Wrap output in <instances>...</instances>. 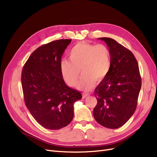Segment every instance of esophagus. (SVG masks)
Listing matches in <instances>:
<instances>
[{
  "label": "esophagus",
  "instance_id": "esophagus-1",
  "mask_svg": "<svg viewBox=\"0 0 157 157\" xmlns=\"http://www.w3.org/2000/svg\"><path fill=\"white\" fill-rule=\"evenodd\" d=\"M89 95H90V94H88V93H82V98H85L88 97Z\"/></svg>",
  "mask_w": 157,
  "mask_h": 157
}]
</instances>
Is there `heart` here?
I'll list each match as a JSON object with an SVG mask.
<instances>
[{
	"label": "heart",
	"mask_w": 157,
	"mask_h": 157,
	"mask_svg": "<svg viewBox=\"0 0 157 157\" xmlns=\"http://www.w3.org/2000/svg\"><path fill=\"white\" fill-rule=\"evenodd\" d=\"M69 60L60 62V71L65 82L71 87L77 84L80 70L83 73L78 87L90 90L97 82L102 81L109 72L111 66V54L104 44L94 45L79 42L69 53Z\"/></svg>",
	"instance_id": "heart-1"
}]
</instances>
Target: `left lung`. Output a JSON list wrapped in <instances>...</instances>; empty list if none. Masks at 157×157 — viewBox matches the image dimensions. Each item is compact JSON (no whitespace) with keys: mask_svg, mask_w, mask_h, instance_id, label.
Returning <instances> with one entry per match:
<instances>
[{"mask_svg":"<svg viewBox=\"0 0 157 157\" xmlns=\"http://www.w3.org/2000/svg\"><path fill=\"white\" fill-rule=\"evenodd\" d=\"M104 41L111 54L109 73L95 90L97 104L93 116L102 126L117 129L126 123L135 111L141 88V77L135 56L116 40L107 37Z\"/></svg>","mask_w":157,"mask_h":157,"instance_id":"8db88e82","label":"left lung"}]
</instances>
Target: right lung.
Here are the masks:
<instances>
[{"instance_id":"1","label":"right lung","mask_w":157,"mask_h":157,"mask_svg":"<svg viewBox=\"0 0 157 157\" xmlns=\"http://www.w3.org/2000/svg\"><path fill=\"white\" fill-rule=\"evenodd\" d=\"M71 39H60L37 48L22 69L24 102L30 113L44 128L57 130L70 124L73 105L82 95L67 86L60 71L62 55Z\"/></svg>"}]
</instances>
